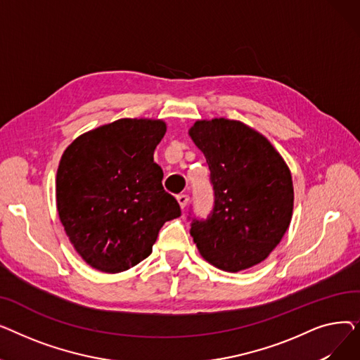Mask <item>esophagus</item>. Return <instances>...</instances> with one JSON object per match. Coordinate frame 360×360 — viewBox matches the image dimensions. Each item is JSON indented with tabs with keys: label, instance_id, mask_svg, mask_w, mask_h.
<instances>
[{
	"label": "esophagus",
	"instance_id": "1",
	"mask_svg": "<svg viewBox=\"0 0 360 360\" xmlns=\"http://www.w3.org/2000/svg\"><path fill=\"white\" fill-rule=\"evenodd\" d=\"M176 200H178L179 205H181V209L184 210L185 207H186V204H188V201H190V197H188L186 194H179V195L176 197Z\"/></svg>",
	"mask_w": 360,
	"mask_h": 360
}]
</instances>
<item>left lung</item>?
Returning <instances> with one entry per match:
<instances>
[{"label": "left lung", "instance_id": "left-lung-1", "mask_svg": "<svg viewBox=\"0 0 360 360\" xmlns=\"http://www.w3.org/2000/svg\"><path fill=\"white\" fill-rule=\"evenodd\" d=\"M190 136L210 169L214 207L193 219L202 258L238 273L266 259L286 233L293 212L290 170L273 144L240 121H197Z\"/></svg>", "mask_w": 360, "mask_h": 360}]
</instances>
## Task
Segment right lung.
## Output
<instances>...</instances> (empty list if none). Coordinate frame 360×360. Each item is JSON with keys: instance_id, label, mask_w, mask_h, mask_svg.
Masks as SVG:
<instances>
[{"instance_id": "right-lung-1", "label": "right lung", "mask_w": 360, "mask_h": 360, "mask_svg": "<svg viewBox=\"0 0 360 360\" xmlns=\"http://www.w3.org/2000/svg\"><path fill=\"white\" fill-rule=\"evenodd\" d=\"M165 132L162 120L122 118L65 148L56 172V209L90 267L113 274L137 266L151 254L162 226L181 216L153 160Z\"/></svg>"}]
</instances>
